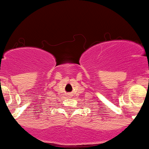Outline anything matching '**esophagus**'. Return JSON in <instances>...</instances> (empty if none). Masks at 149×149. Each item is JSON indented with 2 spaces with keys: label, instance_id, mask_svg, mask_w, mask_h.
Returning <instances> with one entry per match:
<instances>
[{
  "label": "esophagus",
  "instance_id": "34e87169",
  "mask_svg": "<svg viewBox=\"0 0 149 149\" xmlns=\"http://www.w3.org/2000/svg\"><path fill=\"white\" fill-rule=\"evenodd\" d=\"M68 94L69 96H71V94Z\"/></svg>",
  "mask_w": 149,
  "mask_h": 149
}]
</instances>
